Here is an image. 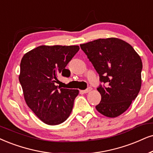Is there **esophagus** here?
I'll return each instance as SVG.
<instances>
[{
  "label": "esophagus",
  "instance_id": "34e87169",
  "mask_svg": "<svg viewBox=\"0 0 153 153\" xmlns=\"http://www.w3.org/2000/svg\"><path fill=\"white\" fill-rule=\"evenodd\" d=\"M92 90V88H90V87H89V88H88L86 89V90H83L82 92H83V93H88L89 92H90V91Z\"/></svg>",
  "mask_w": 153,
  "mask_h": 153
}]
</instances>
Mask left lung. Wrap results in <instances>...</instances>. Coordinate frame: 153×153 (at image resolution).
I'll return each mask as SVG.
<instances>
[{
	"label": "left lung",
	"instance_id": "obj_1",
	"mask_svg": "<svg viewBox=\"0 0 153 153\" xmlns=\"http://www.w3.org/2000/svg\"><path fill=\"white\" fill-rule=\"evenodd\" d=\"M80 48L103 83L97 88L102 99L97 110L107 117L121 115L140 92V57L130 44L117 38L99 39L80 44Z\"/></svg>",
	"mask_w": 153,
	"mask_h": 153
}]
</instances>
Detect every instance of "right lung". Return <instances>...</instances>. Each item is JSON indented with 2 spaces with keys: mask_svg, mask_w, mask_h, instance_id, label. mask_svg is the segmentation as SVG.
<instances>
[{
  "mask_svg": "<svg viewBox=\"0 0 153 153\" xmlns=\"http://www.w3.org/2000/svg\"><path fill=\"white\" fill-rule=\"evenodd\" d=\"M79 49L78 46H40L21 60L19 80L25 102L46 124L64 122L72 111L78 90L61 88L55 82L60 73L70 76L65 66Z\"/></svg>",
  "mask_w": 153,
  "mask_h": 153,
  "instance_id": "right-lung-1",
  "label": "right lung"
}]
</instances>
